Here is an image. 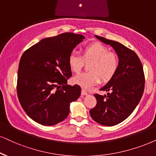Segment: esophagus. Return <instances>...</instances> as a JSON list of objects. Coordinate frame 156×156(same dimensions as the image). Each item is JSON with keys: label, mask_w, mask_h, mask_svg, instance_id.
<instances>
[{"label": "esophagus", "mask_w": 156, "mask_h": 156, "mask_svg": "<svg viewBox=\"0 0 156 156\" xmlns=\"http://www.w3.org/2000/svg\"><path fill=\"white\" fill-rule=\"evenodd\" d=\"M81 94H82V95H83V96H87L88 95V93H87V91H86V90L82 89L81 90Z\"/></svg>", "instance_id": "1"}]
</instances>
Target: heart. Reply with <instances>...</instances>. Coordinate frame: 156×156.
Returning a JSON list of instances; mask_svg holds the SVG:
<instances>
[{
    "label": "heart",
    "instance_id": "1",
    "mask_svg": "<svg viewBox=\"0 0 156 156\" xmlns=\"http://www.w3.org/2000/svg\"><path fill=\"white\" fill-rule=\"evenodd\" d=\"M85 62H92L90 70L76 75L73 78L75 84L84 89H90L100 82L111 79L119 66V60L115 53L101 43H94L86 46L83 50V56L76 52H72L69 55L68 65L74 73H79L82 70Z\"/></svg>",
    "mask_w": 156,
    "mask_h": 156
}]
</instances>
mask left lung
Segmentation results:
<instances>
[{"label":"left lung","mask_w":156,"mask_h":156,"mask_svg":"<svg viewBox=\"0 0 156 156\" xmlns=\"http://www.w3.org/2000/svg\"><path fill=\"white\" fill-rule=\"evenodd\" d=\"M98 40L109 45L117 53L119 66L101 90L106 95L94 94L96 106L90 110L94 121L104 126H114L127 119L140 101L145 87L143 68L136 53L121 43L95 35Z\"/></svg>","instance_id":"left-lung-1"}]
</instances>
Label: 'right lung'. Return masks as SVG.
Listing matches in <instances>:
<instances>
[{
    "label": "right lung",
    "mask_w": 156,
    "mask_h": 156,
    "mask_svg": "<svg viewBox=\"0 0 156 156\" xmlns=\"http://www.w3.org/2000/svg\"><path fill=\"white\" fill-rule=\"evenodd\" d=\"M85 37L63 33L42 39L23 52L18 70L17 94L31 119L45 126L61 122L70 113V105L80 95L78 85L69 86L72 76L69 55Z\"/></svg>",
    "instance_id": "add662e5"
}]
</instances>
